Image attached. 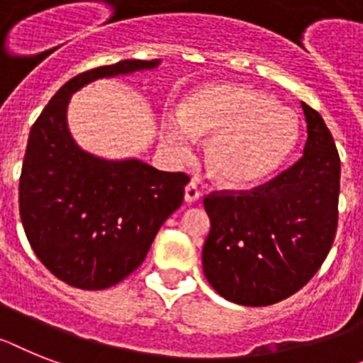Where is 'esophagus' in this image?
Masks as SVG:
<instances>
[{
    "mask_svg": "<svg viewBox=\"0 0 363 363\" xmlns=\"http://www.w3.org/2000/svg\"><path fill=\"white\" fill-rule=\"evenodd\" d=\"M201 197V188L197 186V182L191 181L186 188H184V199L186 203H196Z\"/></svg>",
    "mask_w": 363,
    "mask_h": 363,
    "instance_id": "1",
    "label": "esophagus"
}]
</instances>
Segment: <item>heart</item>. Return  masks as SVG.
<instances>
[{
    "instance_id": "obj_1",
    "label": "heart",
    "mask_w": 363,
    "mask_h": 363,
    "mask_svg": "<svg viewBox=\"0 0 363 363\" xmlns=\"http://www.w3.org/2000/svg\"><path fill=\"white\" fill-rule=\"evenodd\" d=\"M212 135L206 166L228 188H249L266 181L297 144L295 114L267 94L242 84H210L188 94L177 116L162 121L164 147L188 158L194 136Z\"/></svg>"
}]
</instances>
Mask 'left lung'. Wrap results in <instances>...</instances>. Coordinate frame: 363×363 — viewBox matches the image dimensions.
I'll return each mask as SVG.
<instances>
[{
  "label": "left lung",
  "mask_w": 363,
  "mask_h": 363,
  "mask_svg": "<svg viewBox=\"0 0 363 363\" xmlns=\"http://www.w3.org/2000/svg\"><path fill=\"white\" fill-rule=\"evenodd\" d=\"M301 105L308 138L294 166L251 191L205 197L203 271L230 303L267 306L299 291L336 236L340 155L321 114Z\"/></svg>",
  "instance_id": "1"
}]
</instances>
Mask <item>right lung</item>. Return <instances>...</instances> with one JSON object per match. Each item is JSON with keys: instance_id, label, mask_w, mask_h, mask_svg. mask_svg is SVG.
Listing matches in <instances>:
<instances>
[{"instance_id": "right-lung-1", "label": "right lung", "mask_w": 363, "mask_h": 363, "mask_svg": "<svg viewBox=\"0 0 363 363\" xmlns=\"http://www.w3.org/2000/svg\"><path fill=\"white\" fill-rule=\"evenodd\" d=\"M121 60L69 79L31 127L20 177V218L38 260L66 284L105 290L144 262L158 228L182 205L184 173L138 158L105 160L75 144L66 111L72 94L97 79L157 68Z\"/></svg>"}]
</instances>
